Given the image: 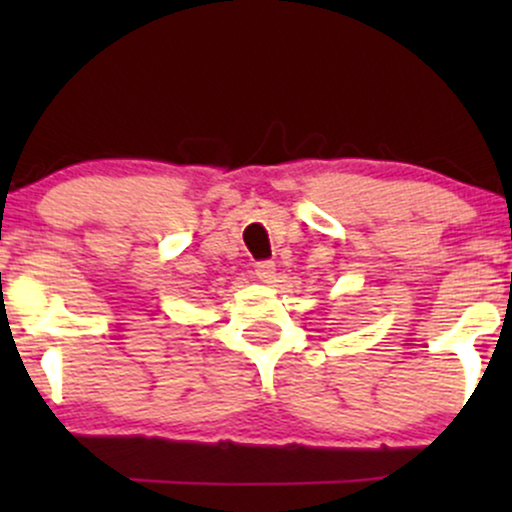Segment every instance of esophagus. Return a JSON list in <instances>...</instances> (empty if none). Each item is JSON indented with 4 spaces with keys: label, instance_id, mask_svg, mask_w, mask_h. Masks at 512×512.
Returning a JSON list of instances; mask_svg holds the SVG:
<instances>
[{
    "label": "esophagus",
    "instance_id": "obj_1",
    "mask_svg": "<svg viewBox=\"0 0 512 512\" xmlns=\"http://www.w3.org/2000/svg\"><path fill=\"white\" fill-rule=\"evenodd\" d=\"M274 274H276V264L272 262V260H262V262H257L255 264V276L260 281H272L274 279Z\"/></svg>",
    "mask_w": 512,
    "mask_h": 512
}]
</instances>
